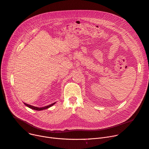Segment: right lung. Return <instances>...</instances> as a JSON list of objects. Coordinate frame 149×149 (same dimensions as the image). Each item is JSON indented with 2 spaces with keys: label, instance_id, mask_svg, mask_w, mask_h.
<instances>
[{
  "label": "right lung",
  "instance_id": "1",
  "mask_svg": "<svg viewBox=\"0 0 149 149\" xmlns=\"http://www.w3.org/2000/svg\"><path fill=\"white\" fill-rule=\"evenodd\" d=\"M55 103H54L50 105H48V106H45V107H35V106H31V105H29V104H28L26 103H25L24 104H25V106H26L27 107H28L30 109H34V110H36V111H42V110H44V109H48L49 107H51L52 106H53Z\"/></svg>",
  "mask_w": 149,
  "mask_h": 149
}]
</instances>
